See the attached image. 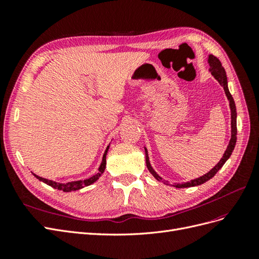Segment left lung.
Instances as JSON below:
<instances>
[{
    "mask_svg": "<svg viewBox=\"0 0 259 259\" xmlns=\"http://www.w3.org/2000/svg\"><path fill=\"white\" fill-rule=\"evenodd\" d=\"M207 62L209 65V69L208 71L211 73L215 79L218 81V83L221 84L225 94L227 96V99L229 100V107H230V112H231V138L229 140V144L227 146L226 151L223 155V158L221 159L216 165L211 168L208 173L204 174L203 176L199 177V178H195L190 180V182H187V183H175L173 184L174 187L176 188H189V187H195V186H200L202 184L206 183L207 180H209L210 178H213L217 171L223 167L224 164L226 163V161L230 158V155L232 154V151L234 147H236V143H237V108H236V104H234V100L231 96V94L229 92L228 89V81H227V75H226V71L225 69L222 65V62L219 61L218 58H216L213 55H208V58H207ZM145 152H146V164H147V167L149 169V171L152 174V176L156 179L159 180V182H162V177L159 176L156 174V171L153 169V167L151 166L150 161H149V155H148V150L147 148L145 147Z\"/></svg>",
    "mask_w": 259,
    "mask_h": 259,
    "instance_id": "left-lung-1",
    "label": "left lung"
}]
</instances>
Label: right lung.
<instances>
[{
  "label": "right lung",
  "mask_w": 259,
  "mask_h": 259,
  "mask_svg": "<svg viewBox=\"0 0 259 259\" xmlns=\"http://www.w3.org/2000/svg\"><path fill=\"white\" fill-rule=\"evenodd\" d=\"M109 147H110V145L107 146V148H106L105 153L103 155V161H101V163H100V166L98 168L97 173L94 175V176H92V177H90L88 179H85V180H75V182H70V183H66V184H61V183H56V182H53V180L40 177V176H37V175H35L33 173L32 174L34 175V177H36L38 180H40V182H43L44 184L53 187L54 189H58V190H61V191H64V192H71V191H75V190H80V189H82V188H84L86 186H90V185L94 184V183L96 182V180L99 179V177L101 175H103V173H104L105 169H106V156H107V152L109 150Z\"/></svg>",
  "instance_id": "1"
}]
</instances>
